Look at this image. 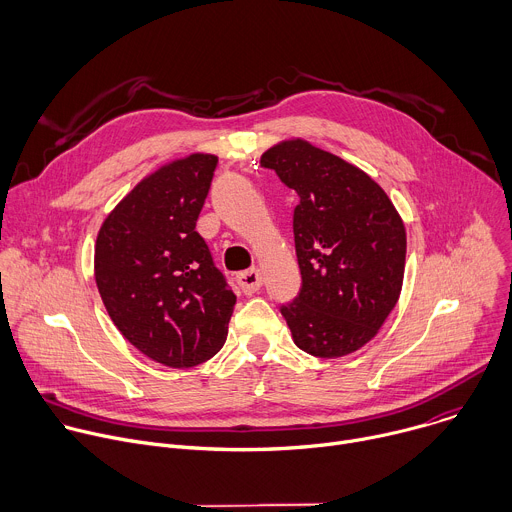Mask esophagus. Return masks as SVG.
Returning <instances> with one entry per match:
<instances>
[{
	"mask_svg": "<svg viewBox=\"0 0 512 512\" xmlns=\"http://www.w3.org/2000/svg\"><path fill=\"white\" fill-rule=\"evenodd\" d=\"M237 283H239V287L243 289V294L251 296V294H255V291H259V287H261V283H263L261 271H259V269L241 271V273L237 275Z\"/></svg>",
	"mask_w": 512,
	"mask_h": 512,
	"instance_id": "obj_1",
	"label": "esophagus"
}]
</instances>
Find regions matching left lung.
I'll return each mask as SVG.
<instances>
[{
    "mask_svg": "<svg viewBox=\"0 0 512 512\" xmlns=\"http://www.w3.org/2000/svg\"><path fill=\"white\" fill-rule=\"evenodd\" d=\"M294 188L300 296L281 308L291 338L320 358L371 342L401 296L407 235L387 192L354 164L291 137L261 156Z\"/></svg>",
    "mask_w": 512,
    "mask_h": 512,
    "instance_id": "obj_1",
    "label": "left lung"
}]
</instances>
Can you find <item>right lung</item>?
Instances as JSON below:
<instances>
[{
	"label": "right lung",
	"instance_id": "1",
	"mask_svg": "<svg viewBox=\"0 0 512 512\" xmlns=\"http://www.w3.org/2000/svg\"><path fill=\"white\" fill-rule=\"evenodd\" d=\"M216 162L194 152L141 178L95 243L107 314L141 354L170 369H192L221 350L237 302L196 233Z\"/></svg>",
	"mask_w": 512,
	"mask_h": 512
}]
</instances>
